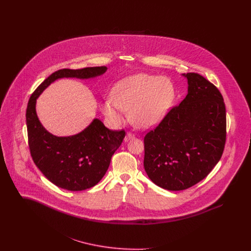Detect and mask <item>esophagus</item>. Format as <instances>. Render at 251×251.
Here are the masks:
<instances>
[{"instance_id": "esophagus-1", "label": "esophagus", "mask_w": 251, "mask_h": 251, "mask_svg": "<svg viewBox=\"0 0 251 251\" xmlns=\"http://www.w3.org/2000/svg\"><path fill=\"white\" fill-rule=\"evenodd\" d=\"M134 135L131 133V132H127V134H126V136H125V138H124V141L125 142H127V141H129L130 139H131L132 137H133Z\"/></svg>"}]
</instances>
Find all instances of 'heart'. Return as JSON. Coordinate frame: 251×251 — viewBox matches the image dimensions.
Segmentation results:
<instances>
[{
	"mask_svg": "<svg viewBox=\"0 0 251 251\" xmlns=\"http://www.w3.org/2000/svg\"><path fill=\"white\" fill-rule=\"evenodd\" d=\"M174 86L158 75L136 74L120 81L109 97L101 103V111L114 124H120L124 112L129 111L131 123L140 129L156 126L171 106Z\"/></svg>",
	"mask_w": 251,
	"mask_h": 251,
	"instance_id": "obj_1",
	"label": "heart"
}]
</instances>
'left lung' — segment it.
<instances>
[{
    "instance_id": "obj_1",
    "label": "left lung",
    "mask_w": 251,
    "mask_h": 251,
    "mask_svg": "<svg viewBox=\"0 0 251 251\" xmlns=\"http://www.w3.org/2000/svg\"><path fill=\"white\" fill-rule=\"evenodd\" d=\"M188 93L144 137V167L156 185L184 190L202 180L226 143V107L216 86L198 73L182 74Z\"/></svg>"
}]
</instances>
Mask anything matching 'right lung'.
Returning <instances> with one entry per match:
<instances>
[{"label": "right lung", "mask_w": 251, "mask_h": 251, "mask_svg": "<svg viewBox=\"0 0 251 251\" xmlns=\"http://www.w3.org/2000/svg\"><path fill=\"white\" fill-rule=\"evenodd\" d=\"M106 67L64 69L50 74L32 94L26 109V125L31 156L47 179L60 188L82 191L96 185L107 171L111 158L120 148L125 131H111L98 119L72 136H55L40 123L36 99L57 79H89L103 74Z\"/></svg>", "instance_id": "add662e5"}]
</instances>
